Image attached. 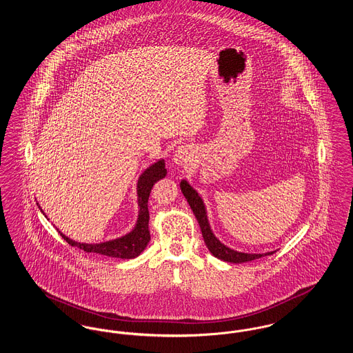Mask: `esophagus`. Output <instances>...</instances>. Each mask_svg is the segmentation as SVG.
I'll list each match as a JSON object with an SVG mask.
<instances>
[{
    "label": "esophagus",
    "instance_id": "esophagus-1",
    "mask_svg": "<svg viewBox=\"0 0 353 353\" xmlns=\"http://www.w3.org/2000/svg\"><path fill=\"white\" fill-rule=\"evenodd\" d=\"M193 156H194V152L193 148L188 144L185 145H180L173 154V161L176 165L179 167H184V165H190L192 161H193Z\"/></svg>",
    "mask_w": 353,
    "mask_h": 353
}]
</instances>
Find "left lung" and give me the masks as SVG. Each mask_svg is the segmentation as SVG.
Instances as JSON below:
<instances>
[{"label": "left lung", "instance_id": "obj_1", "mask_svg": "<svg viewBox=\"0 0 353 353\" xmlns=\"http://www.w3.org/2000/svg\"><path fill=\"white\" fill-rule=\"evenodd\" d=\"M180 188H181V192H183L186 201L190 205L196 219L200 223L205 245L208 246L209 252H212L216 258H219L221 261H225V262H230V263H242V262L254 261V259L262 258L265 255H271V254L275 252L249 254V252H235L233 249H229L228 246H225L222 242H219V239H217V236L213 234V232L210 229L208 216H206V209H205V205H203L201 197L199 196V193L185 180L180 183Z\"/></svg>", "mask_w": 353, "mask_h": 353}]
</instances>
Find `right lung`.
<instances>
[{"instance_id": "obj_1", "label": "right lung", "mask_w": 353, "mask_h": 353, "mask_svg": "<svg viewBox=\"0 0 353 353\" xmlns=\"http://www.w3.org/2000/svg\"><path fill=\"white\" fill-rule=\"evenodd\" d=\"M167 174L165 161L159 160L152 164L150 168L145 169L137 181V203H139V217L134 225V230L128 234L123 235L117 239L101 242V243H81L70 239L68 236L61 233L62 238L71 246H77L85 252H95L112 258L120 259H132L140 255L147 248L151 234L148 229L150 212H148V199L151 193L152 186L159 180L164 179Z\"/></svg>"}]
</instances>
